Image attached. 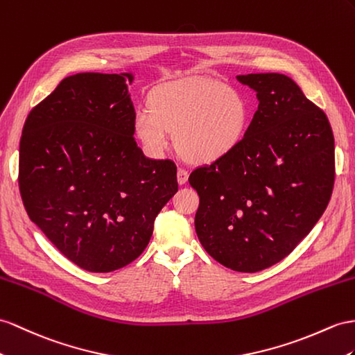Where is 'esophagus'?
Wrapping results in <instances>:
<instances>
[{
  "label": "esophagus",
  "instance_id": "esophagus-1",
  "mask_svg": "<svg viewBox=\"0 0 355 355\" xmlns=\"http://www.w3.org/2000/svg\"><path fill=\"white\" fill-rule=\"evenodd\" d=\"M187 178H189V172L186 169H183V168H178V171H177L178 184H184L186 181H187Z\"/></svg>",
  "mask_w": 355,
  "mask_h": 355
}]
</instances>
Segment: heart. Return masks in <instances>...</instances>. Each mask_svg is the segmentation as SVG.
Here are the masks:
<instances>
[{
    "mask_svg": "<svg viewBox=\"0 0 355 355\" xmlns=\"http://www.w3.org/2000/svg\"><path fill=\"white\" fill-rule=\"evenodd\" d=\"M148 107L135 116L142 147L160 157L172 145L199 165L219 162L239 147L249 121L246 100L228 85L208 79H178L156 88Z\"/></svg>",
    "mask_w": 355,
    "mask_h": 355,
    "instance_id": "heart-1",
    "label": "heart"
}]
</instances>
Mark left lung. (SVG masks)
I'll use <instances>...</instances> for the list:
<instances>
[{
	"label": "left lung",
	"mask_w": 355,
	"mask_h": 355,
	"mask_svg": "<svg viewBox=\"0 0 355 355\" xmlns=\"http://www.w3.org/2000/svg\"><path fill=\"white\" fill-rule=\"evenodd\" d=\"M237 79L257 93L258 111L230 156L196 168L195 230L222 266L257 272L277 264L312 231L334 184L329 118L293 79L249 73Z\"/></svg>",
	"instance_id": "1"
}]
</instances>
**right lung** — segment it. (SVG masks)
<instances>
[{
  "mask_svg": "<svg viewBox=\"0 0 355 355\" xmlns=\"http://www.w3.org/2000/svg\"><path fill=\"white\" fill-rule=\"evenodd\" d=\"M132 71L62 79L24 124L19 190L33 223L91 272L130 264L178 190L171 160L145 157L133 138Z\"/></svg>",
  "mask_w": 355,
  "mask_h": 355,
  "instance_id": "obj_1",
  "label": "right lung"
}]
</instances>
